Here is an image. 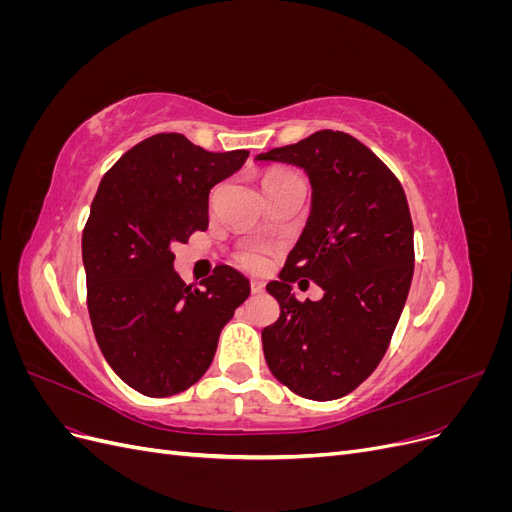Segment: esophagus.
<instances>
[{"instance_id": "34e87169", "label": "esophagus", "mask_w": 512, "mask_h": 512, "mask_svg": "<svg viewBox=\"0 0 512 512\" xmlns=\"http://www.w3.org/2000/svg\"><path fill=\"white\" fill-rule=\"evenodd\" d=\"M252 294H256V297H258V294H262V292H265V284H262L260 280H252Z\"/></svg>"}]
</instances>
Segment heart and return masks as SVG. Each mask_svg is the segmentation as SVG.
Returning <instances> with one entry per match:
<instances>
[{
    "instance_id": "b5f03b06",
    "label": "heart",
    "mask_w": 512,
    "mask_h": 512,
    "mask_svg": "<svg viewBox=\"0 0 512 512\" xmlns=\"http://www.w3.org/2000/svg\"><path fill=\"white\" fill-rule=\"evenodd\" d=\"M288 177H292L290 170H273V173H269L265 179H262V185L269 188L271 183L288 179ZM237 262H239V267H243L247 271H262L267 265V250L260 245H250L237 254Z\"/></svg>"
}]
</instances>
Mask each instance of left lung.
I'll list each match as a JSON object with an SVG mask.
<instances>
[{"label": "left lung", "mask_w": 512, "mask_h": 512, "mask_svg": "<svg viewBox=\"0 0 512 512\" xmlns=\"http://www.w3.org/2000/svg\"><path fill=\"white\" fill-rule=\"evenodd\" d=\"M256 160L299 166L312 183L307 224L280 282L267 284L280 303V318L262 331L267 365L305 399L344 397L382 361L408 299L414 228L404 188L346 132L320 130ZM299 276L325 297L297 302L289 290Z\"/></svg>", "instance_id": "left-lung-1"}]
</instances>
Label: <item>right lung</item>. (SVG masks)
<instances>
[{
	"mask_svg": "<svg viewBox=\"0 0 512 512\" xmlns=\"http://www.w3.org/2000/svg\"><path fill=\"white\" fill-rule=\"evenodd\" d=\"M250 151L211 153L183 134L134 145L102 177L83 230L87 307L115 374L147 397L203 378L250 282L228 265L198 290L173 269L170 247L209 226V192Z\"/></svg>",
	"mask_w": 512,
	"mask_h": 512,
	"instance_id": "add662e5",
	"label": "right lung"
}]
</instances>
